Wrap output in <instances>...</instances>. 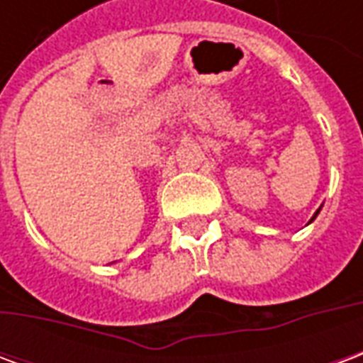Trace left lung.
I'll list each match as a JSON object with an SVG mask.
<instances>
[{
  "label": "left lung",
  "mask_w": 363,
  "mask_h": 363,
  "mask_svg": "<svg viewBox=\"0 0 363 363\" xmlns=\"http://www.w3.org/2000/svg\"><path fill=\"white\" fill-rule=\"evenodd\" d=\"M317 213H319V210H317V212H315V216H313V218H311V221L315 220V218H317Z\"/></svg>",
  "instance_id": "obj_1"
}]
</instances>
